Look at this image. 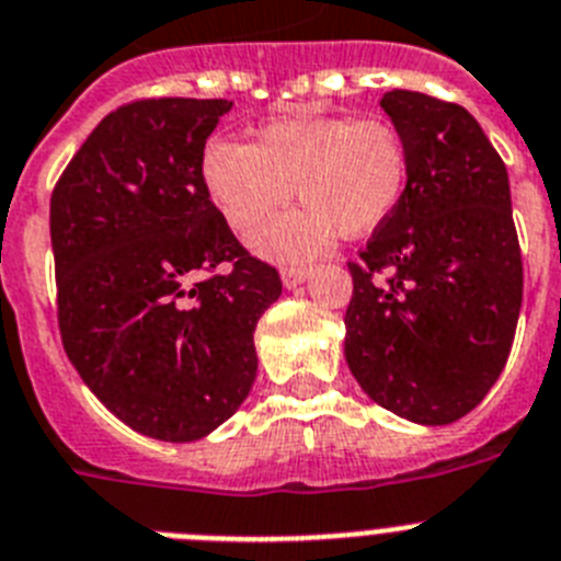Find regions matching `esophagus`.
<instances>
[{
	"label": "esophagus",
	"instance_id": "34e87169",
	"mask_svg": "<svg viewBox=\"0 0 561 561\" xmlns=\"http://www.w3.org/2000/svg\"><path fill=\"white\" fill-rule=\"evenodd\" d=\"M310 276V267L305 265H290V267H282V285L290 290V287H299L301 282Z\"/></svg>",
	"mask_w": 561,
	"mask_h": 561
}]
</instances>
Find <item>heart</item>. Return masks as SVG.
Returning <instances> with one entry per match:
<instances>
[{
	"label": "heart",
	"mask_w": 561,
	"mask_h": 561,
	"mask_svg": "<svg viewBox=\"0 0 561 561\" xmlns=\"http://www.w3.org/2000/svg\"><path fill=\"white\" fill-rule=\"evenodd\" d=\"M203 180L228 226L251 233L290 194L305 203L253 237L271 260H308L335 233L364 237L396 211L407 192L409 152L387 118L294 115L262 124L253 144L214 140Z\"/></svg>",
	"instance_id": "obj_1"
}]
</instances>
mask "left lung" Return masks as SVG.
Returning a JSON list of instances; mask_svg holds the SVG:
<instances>
[{
	"instance_id": "8db88e82",
	"label": "left lung",
	"mask_w": 561,
	"mask_h": 561,
	"mask_svg": "<svg viewBox=\"0 0 561 561\" xmlns=\"http://www.w3.org/2000/svg\"><path fill=\"white\" fill-rule=\"evenodd\" d=\"M381 106L407 140L409 180L350 262L344 358L378 407L446 426L494 387L523 308L508 172L460 104L392 90Z\"/></svg>"
}]
</instances>
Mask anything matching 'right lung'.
I'll return each mask as SVG.
<instances>
[{"mask_svg":"<svg viewBox=\"0 0 561 561\" xmlns=\"http://www.w3.org/2000/svg\"><path fill=\"white\" fill-rule=\"evenodd\" d=\"M228 110L226 99L118 106L50 197L67 358L112 415L154 440H199L240 409L256 378L253 330L282 294L203 180ZM222 261L232 267L211 275Z\"/></svg>","mask_w":561,"mask_h":561,"instance_id":"1","label":"right lung"}]
</instances>
